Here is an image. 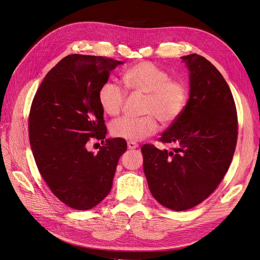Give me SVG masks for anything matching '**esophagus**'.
Here are the masks:
<instances>
[{
  "label": "esophagus",
  "mask_w": 260,
  "mask_h": 260,
  "mask_svg": "<svg viewBox=\"0 0 260 260\" xmlns=\"http://www.w3.org/2000/svg\"><path fill=\"white\" fill-rule=\"evenodd\" d=\"M128 145V148L129 149H135V148H138L139 147V144L136 143V142H131V141H129V142L127 143Z\"/></svg>",
  "instance_id": "1"
}]
</instances>
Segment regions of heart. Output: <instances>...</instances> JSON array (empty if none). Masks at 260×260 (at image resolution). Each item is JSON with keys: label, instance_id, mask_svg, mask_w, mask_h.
Wrapping results in <instances>:
<instances>
[{"label": "heart", "instance_id": "1", "mask_svg": "<svg viewBox=\"0 0 260 260\" xmlns=\"http://www.w3.org/2000/svg\"><path fill=\"white\" fill-rule=\"evenodd\" d=\"M125 88L133 93L143 94L142 117H122L111 124V132L116 138L131 142L144 140L158 130V119L162 124L177 121L185 111L190 99L187 84L152 61H141L128 68L122 75ZM102 109L111 116L122 111L125 91L115 82L106 81L98 93Z\"/></svg>", "mask_w": 260, "mask_h": 260}]
</instances>
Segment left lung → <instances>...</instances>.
<instances>
[{
	"mask_svg": "<svg viewBox=\"0 0 260 260\" xmlns=\"http://www.w3.org/2000/svg\"><path fill=\"white\" fill-rule=\"evenodd\" d=\"M181 58L190 70V99L184 113L159 138L176 147H141L149 191L176 211L193 208L216 190L238 140L237 108L222 75L201 55Z\"/></svg>",
	"mask_w": 260,
	"mask_h": 260,
	"instance_id": "1",
	"label": "left lung"
}]
</instances>
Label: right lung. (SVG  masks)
<instances>
[{
    "label": "right lung",
    "mask_w": 260,
    "mask_h": 260,
    "mask_svg": "<svg viewBox=\"0 0 260 260\" xmlns=\"http://www.w3.org/2000/svg\"><path fill=\"white\" fill-rule=\"evenodd\" d=\"M122 61L72 54L46 74L29 113L30 146L39 172L67 206L88 210L108 195L123 139H106L98 154L86 149L107 132L98 93L109 73Z\"/></svg>",
    "instance_id": "obj_1"
}]
</instances>
